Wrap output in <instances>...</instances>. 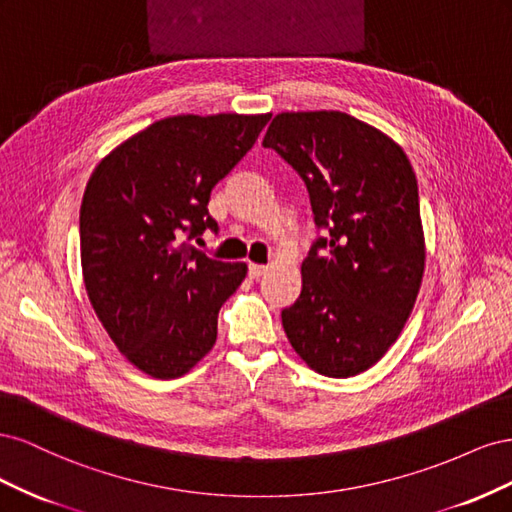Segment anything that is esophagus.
<instances>
[{"instance_id": "obj_1", "label": "esophagus", "mask_w": 512, "mask_h": 512, "mask_svg": "<svg viewBox=\"0 0 512 512\" xmlns=\"http://www.w3.org/2000/svg\"><path fill=\"white\" fill-rule=\"evenodd\" d=\"M269 271L267 265H256V262H250V277L252 280H258V277H262Z\"/></svg>"}]
</instances>
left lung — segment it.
I'll list each match as a JSON object with an SVG mask.
<instances>
[{"instance_id":"left-lung-1","label":"left lung","mask_w":512,"mask_h":512,"mask_svg":"<svg viewBox=\"0 0 512 512\" xmlns=\"http://www.w3.org/2000/svg\"><path fill=\"white\" fill-rule=\"evenodd\" d=\"M307 185L329 228L301 265V297L282 312L290 346L314 371L352 378L397 342L425 273L412 164L391 136L339 111L275 115L265 134ZM320 246L330 250L317 256Z\"/></svg>"}]
</instances>
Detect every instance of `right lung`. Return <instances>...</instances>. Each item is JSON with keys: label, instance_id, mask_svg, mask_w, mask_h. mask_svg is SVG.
Wrapping results in <instances>:
<instances>
[{"label": "right lung", "instance_id": "add662e5", "mask_svg": "<svg viewBox=\"0 0 512 512\" xmlns=\"http://www.w3.org/2000/svg\"><path fill=\"white\" fill-rule=\"evenodd\" d=\"M271 113L175 115L117 145L81 203V267L91 307L119 352L151 378H179L209 354L218 314L247 275L185 245L218 230L213 185L256 143Z\"/></svg>", "mask_w": 512, "mask_h": 512}]
</instances>
